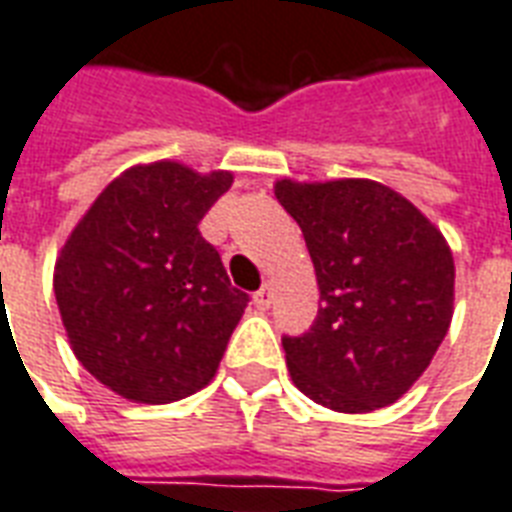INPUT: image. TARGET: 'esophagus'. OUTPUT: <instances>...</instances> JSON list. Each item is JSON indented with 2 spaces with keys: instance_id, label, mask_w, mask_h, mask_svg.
Instances as JSON below:
<instances>
[{
  "instance_id": "34e87169",
  "label": "esophagus",
  "mask_w": 512,
  "mask_h": 512,
  "mask_svg": "<svg viewBox=\"0 0 512 512\" xmlns=\"http://www.w3.org/2000/svg\"><path fill=\"white\" fill-rule=\"evenodd\" d=\"M272 297H275V291H272L270 283H264V286L253 294V305L261 307V310H267V307L272 305Z\"/></svg>"
}]
</instances>
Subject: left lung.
Masks as SVG:
<instances>
[{"mask_svg":"<svg viewBox=\"0 0 512 512\" xmlns=\"http://www.w3.org/2000/svg\"><path fill=\"white\" fill-rule=\"evenodd\" d=\"M275 197L305 234L321 291L313 326L283 337L294 386L337 413L397 402L451 326L448 242L413 202L375 180H278Z\"/></svg>","mask_w":512,"mask_h":512,"instance_id":"1","label":"left lung"}]
</instances>
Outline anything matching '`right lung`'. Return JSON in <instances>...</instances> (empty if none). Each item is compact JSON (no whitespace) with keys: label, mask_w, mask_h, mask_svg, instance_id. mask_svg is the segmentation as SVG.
Returning <instances> with one entry per match:
<instances>
[{"label":"right lung","mask_w":512,"mask_h":512,"mask_svg":"<svg viewBox=\"0 0 512 512\" xmlns=\"http://www.w3.org/2000/svg\"><path fill=\"white\" fill-rule=\"evenodd\" d=\"M232 172L178 161L126 169L96 197L56 261L53 291L78 361L110 391L167 405L213 380L248 305L199 221Z\"/></svg>","instance_id":"obj_1"}]
</instances>
